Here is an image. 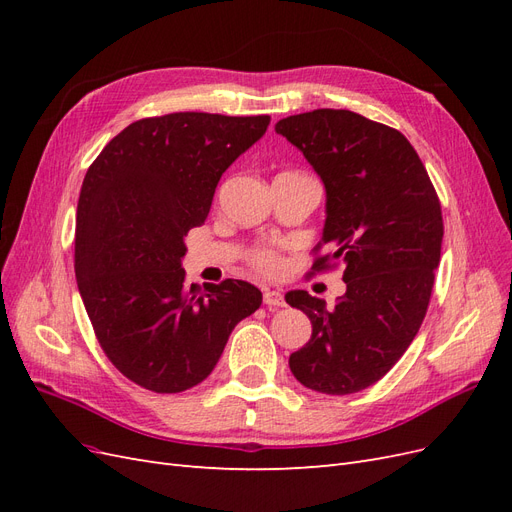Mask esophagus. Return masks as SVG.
Here are the masks:
<instances>
[{"mask_svg": "<svg viewBox=\"0 0 512 512\" xmlns=\"http://www.w3.org/2000/svg\"><path fill=\"white\" fill-rule=\"evenodd\" d=\"M265 305L269 307V309H277V307H282L284 305V297H282V292H277V290H265Z\"/></svg>", "mask_w": 512, "mask_h": 512, "instance_id": "34e87169", "label": "esophagus"}]
</instances>
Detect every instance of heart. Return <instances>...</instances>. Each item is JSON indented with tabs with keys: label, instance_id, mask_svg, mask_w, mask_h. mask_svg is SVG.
Returning <instances> with one entry per match:
<instances>
[{
	"label": "heart",
	"instance_id": "heart-1",
	"mask_svg": "<svg viewBox=\"0 0 512 512\" xmlns=\"http://www.w3.org/2000/svg\"><path fill=\"white\" fill-rule=\"evenodd\" d=\"M247 260H250V265L256 271L265 273V275L280 273L282 267H284L282 256L277 254L275 250H271V247H256V250H252L250 256H247Z\"/></svg>",
	"mask_w": 512,
	"mask_h": 512
}]
</instances>
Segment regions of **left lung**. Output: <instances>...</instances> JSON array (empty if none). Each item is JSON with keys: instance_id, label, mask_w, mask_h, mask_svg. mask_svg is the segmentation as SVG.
I'll list each match as a JSON object with an SVG mask.
<instances>
[{"instance_id": "left-lung-1", "label": "left lung", "mask_w": 512, "mask_h": 512, "mask_svg": "<svg viewBox=\"0 0 512 512\" xmlns=\"http://www.w3.org/2000/svg\"><path fill=\"white\" fill-rule=\"evenodd\" d=\"M303 151L327 188V222L312 271L344 265L335 307L305 290L286 303L312 320V339L290 354L303 386L359 393L408 350L427 314L444 237L436 188L408 138L342 108H318L275 123ZM330 252L321 254V247Z\"/></svg>"}]
</instances>
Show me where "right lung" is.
Listing matches in <instances>:
<instances>
[{"label": "right lung", "instance_id": "add662e5", "mask_svg": "<svg viewBox=\"0 0 512 512\" xmlns=\"http://www.w3.org/2000/svg\"><path fill=\"white\" fill-rule=\"evenodd\" d=\"M271 117L170 113L121 130L89 166L76 207L74 273L104 354L153 393H181L218 363L262 292L185 282L183 237L209 215L224 170Z\"/></svg>", "mask_w": 512, "mask_h": 512}]
</instances>
